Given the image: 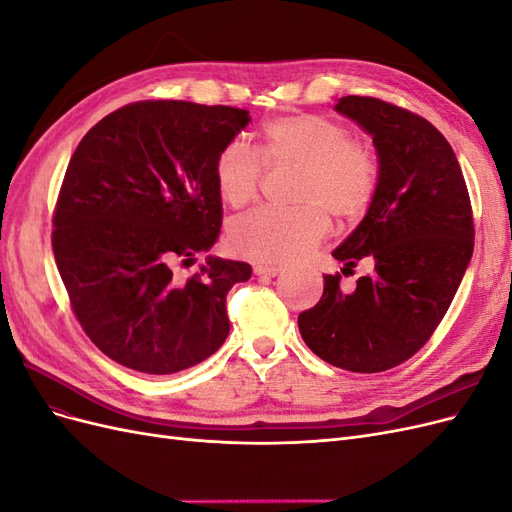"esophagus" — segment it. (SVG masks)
I'll use <instances>...</instances> for the list:
<instances>
[{
	"label": "esophagus",
	"instance_id": "1",
	"mask_svg": "<svg viewBox=\"0 0 512 512\" xmlns=\"http://www.w3.org/2000/svg\"><path fill=\"white\" fill-rule=\"evenodd\" d=\"M280 271H282V267H275V265H256L254 267L256 275H265V277H275Z\"/></svg>",
	"mask_w": 512,
	"mask_h": 512
}]
</instances>
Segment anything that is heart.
<instances>
[{"label":"heart","mask_w":512,"mask_h":512,"mask_svg":"<svg viewBox=\"0 0 512 512\" xmlns=\"http://www.w3.org/2000/svg\"><path fill=\"white\" fill-rule=\"evenodd\" d=\"M267 164L301 168L299 209L260 207L230 226V243L241 256L262 262H290L329 232V215L354 222L369 209L378 190V160L367 145L352 141L342 123L322 115H288L262 130ZM215 183L230 207L256 198L262 160L243 141H232L215 158Z\"/></svg>","instance_id":"1"}]
</instances>
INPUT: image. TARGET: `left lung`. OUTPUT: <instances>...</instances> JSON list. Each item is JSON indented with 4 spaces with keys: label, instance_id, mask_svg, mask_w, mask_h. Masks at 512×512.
I'll use <instances>...</instances> for the list:
<instances>
[{
    "label": "left lung",
    "instance_id": "8db88e82",
    "mask_svg": "<svg viewBox=\"0 0 512 512\" xmlns=\"http://www.w3.org/2000/svg\"><path fill=\"white\" fill-rule=\"evenodd\" d=\"M335 111L371 136L378 190L361 224L335 247L342 288L324 275L322 299L299 314L303 342L322 361L376 374L425 346L451 305L474 250L472 207L453 147L423 117L378 98L344 96Z\"/></svg>",
    "mask_w": 512,
    "mask_h": 512
}]
</instances>
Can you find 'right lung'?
Returning a JSON list of instances; mask_svg holds the SVG:
<instances>
[{"label":"right lung","mask_w":512,"mask_h":512,"mask_svg":"<svg viewBox=\"0 0 512 512\" xmlns=\"http://www.w3.org/2000/svg\"><path fill=\"white\" fill-rule=\"evenodd\" d=\"M250 111L181 100L106 115L72 153L53 252L81 327L108 359L151 376L203 363L228 337L226 294L252 277L207 256L220 237L215 158Z\"/></svg>","instance_id":"right-lung-1"}]
</instances>
